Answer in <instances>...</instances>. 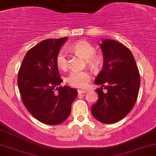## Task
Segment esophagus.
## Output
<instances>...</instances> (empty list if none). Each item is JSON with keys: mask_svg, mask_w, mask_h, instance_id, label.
Returning <instances> with one entry per match:
<instances>
[{"mask_svg": "<svg viewBox=\"0 0 156 156\" xmlns=\"http://www.w3.org/2000/svg\"><path fill=\"white\" fill-rule=\"evenodd\" d=\"M78 94H83V93H86L87 90H78Z\"/></svg>", "mask_w": 156, "mask_h": 156, "instance_id": "esophagus-1", "label": "esophagus"}]
</instances>
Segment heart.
Listing matches in <instances>:
<instances>
[{"instance_id":"obj_1","label":"heart","mask_w":156,"mask_h":156,"mask_svg":"<svg viewBox=\"0 0 156 156\" xmlns=\"http://www.w3.org/2000/svg\"><path fill=\"white\" fill-rule=\"evenodd\" d=\"M71 52L79 54L87 58V63L90 66H94L96 64L98 58L95 56V49L92 44L86 41H78L73 45L69 47ZM56 64L59 69L66 70L68 67V61L66 52L61 50L56 58ZM90 75L87 72L85 71H72L66 78V81L70 85L74 87H82L86 86L90 81Z\"/></svg>"}]
</instances>
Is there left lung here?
Segmentation results:
<instances>
[{"instance_id": "8db88e82", "label": "left lung", "mask_w": 156, "mask_h": 156, "mask_svg": "<svg viewBox=\"0 0 156 156\" xmlns=\"http://www.w3.org/2000/svg\"><path fill=\"white\" fill-rule=\"evenodd\" d=\"M103 69L95 83L101 85L95 92L98 99L92 105L94 118L103 124H113L124 119L136 104L140 87V75L134 57L127 47L110 39L100 44ZM107 91L103 92V87Z\"/></svg>"}]
</instances>
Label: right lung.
I'll list each match as a JSON object with an SVG mask.
<instances>
[{"label": "right lung", "instance_id": "right-lung-1", "mask_svg": "<svg viewBox=\"0 0 156 156\" xmlns=\"http://www.w3.org/2000/svg\"><path fill=\"white\" fill-rule=\"evenodd\" d=\"M67 37L47 39L31 48L18 71V86L22 101L37 120L58 125L69 117L71 105L78 95L75 89L59 87L56 58Z\"/></svg>", "mask_w": 156, "mask_h": 156}]
</instances>
